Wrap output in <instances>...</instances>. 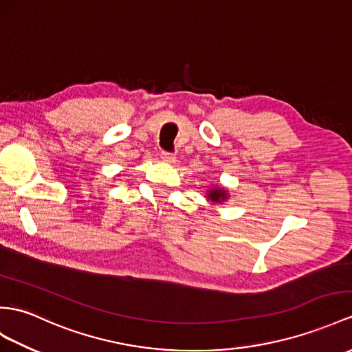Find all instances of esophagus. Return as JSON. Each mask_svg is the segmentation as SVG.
Wrapping results in <instances>:
<instances>
[{
	"label": "esophagus",
	"mask_w": 352,
	"mask_h": 352,
	"mask_svg": "<svg viewBox=\"0 0 352 352\" xmlns=\"http://www.w3.org/2000/svg\"><path fill=\"white\" fill-rule=\"evenodd\" d=\"M161 160L164 161V162H175L176 157L173 155V153H170V152L162 151V152H161Z\"/></svg>",
	"instance_id": "34e87169"
}]
</instances>
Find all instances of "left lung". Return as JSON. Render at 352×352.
<instances>
[{
    "instance_id": "8db88e82",
    "label": "left lung",
    "mask_w": 352,
    "mask_h": 352,
    "mask_svg": "<svg viewBox=\"0 0 352 352\" xmlns=\"http://www.w3.org/2000/svg\"><path fill=\"white\" fill-rule=\"evenodd\" d=\"M208 199L213 203H222V201H226L228 199V194H227L224 188L213 186L212 190L208 191Z\"/></svg>"
}]
</instances>
